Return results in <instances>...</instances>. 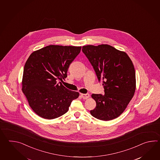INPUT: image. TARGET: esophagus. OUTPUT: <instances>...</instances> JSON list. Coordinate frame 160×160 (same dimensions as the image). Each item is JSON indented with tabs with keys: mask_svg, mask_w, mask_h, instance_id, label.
<instances>
[{
	"mask_svg": "<svg viewBox=\"0 0 160 160\" xmlns=\"http://www.w3.org/2000/svg\"><path fill=\"white\" fill-rule=\"evenodd\" d=\"M81 95L82 98L85 99L88 98L90 97V95L88 94H81Z\"/></svg>",
	"mask_w": 160,
	"mask_h": 160,
	"instance_id": "obj_1",
	"label": "esophagus"
}]
</instances>
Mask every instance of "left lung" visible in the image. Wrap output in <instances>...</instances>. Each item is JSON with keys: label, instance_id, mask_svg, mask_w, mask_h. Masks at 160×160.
I'll use <instances>...</instances> for the list:
<instances>
[{"label": "left lung", "instance_id": "8db88e82", "mask_svg": "<svg viewBox=\"0 0 160 160\" xmlns=\"http://www.w3.org/2000/svg\"><path fill=\"white\" fill-rule=\"evenodd\" d=\"M82 50L105 89L103 95L92 94L97 105L90 113L102 121L115 119L124 112L136 91L133 62L125 52L108 44L84 46Z\"/></svg>", "mask_w": 160, "mask_h": 160}]
</instances>
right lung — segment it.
<instances>
[{
	"instance_id": "1",
	"label": "right lung",
	"mask_w": 160,
	"mask_h": 160,
	"mask_svg": "<svg viewBox=\"0 0 160 160\" xmlns=\"http://www.w3.org/2000/svg\"><path fill=\"white\" fill-rule=\"evenodd\" d=\"M81 50V46L49 45L34 51L27 59L22 90L31 108L42 118L54 119L63 115L78 97V92L58 81L67 77L69 66Z\"/></svg>"
}]
</instances>
